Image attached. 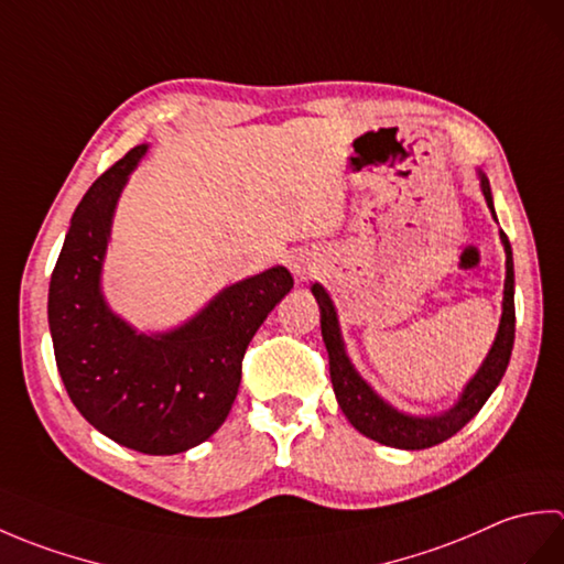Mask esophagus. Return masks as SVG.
<instances>
[{"label":"esophagus","mask_w":564,"mask_h":564,"mask_svg":"<svg viewBox=\"0 0 564 564\" xmlns=\"http://www.w3.org/2000/svg\"><path fill=\"white\" fill-rule=\"evenodd\" d=\"M293 271H295V275H297V279H301V281L307 279L310 273H313V269H310L307 263H303V261H301V263H293Z\"/></svg>","instance_id":"1"}]
</instances>
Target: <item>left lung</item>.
<instances>
[{
    "label": "left lung",
    "mask_w": 564,
    "mask_h": 564,
    "mask_svg": "<svg viewBox=\"0 0 564 564\" xmlns=\"http://www.w3.org/2000/svg\"><path fill=\"white\" fill-rule=\"evenodd\" d=\"M482 194L487 198V206L492 208V191L489 182L482 176ZM497 218V215H495ZM501 242L507 249V281H505V313H501V325L497 332V339L492 351L485 358L482 368L477 376L467 382L460 402L453 406L451 412L441 416H406L398 410H392L388 402H382L378 394L366 386V380L356 373L349 358L344 351V341L339 334L337 313L329 295L325 293L319 283L313 285V295L317 297L322 310V339H325L327 354H329V376L334 392H337V402L341 412L349 416V422L361 431L364 436L373 438L382 446L392 448H406V451H422L431 448L436 443H443L453 434L470 422V419L482 410V404L489 400V394L499 386L501 376L509 366L511 349H513V332H517V310H513V257L509 237L501 232Z\"/></svg>",
    "instance_id": "8db88e82"
}]
</instances>
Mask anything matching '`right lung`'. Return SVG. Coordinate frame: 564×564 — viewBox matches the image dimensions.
I'll return each instance as SVG.
<instances>
[{
    "mask_svg": "<svg viewBox=\"0 0 564 564\" xmlns=\"http://www.w3.org/2000/svg\"><path fill=\"white\" fill-rule=\"evenodd\" d=\"M130 150L106 170L72 215L51 275L47 322L72 404L104 436L148 455H174L213 436L242 380V358L261 322L293 289L275 267L225 289L188 325L135 334L106 307L99 273L116 200L145 154Z\"/></svg>",
    "mask_w": 564,
    "mask_h": 564,
    "instance_id": "obj_1",
    "label": "right lung"
}]
</instances>
